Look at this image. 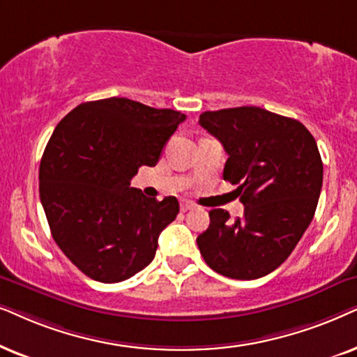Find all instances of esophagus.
<instances>
[{"mask_svg":"<svg viewBox=\"0 0 357 357\" xmlns=\"http://www.w3.org/2000/svg\"><path fill=\"white\" fill-rule=\"evenodd\" d=\"M179 206H181V211H183V212L191 211V208H194V204L189 202V201H184V199H183L181 202H179Z\"/></svg>","mask_w":357,"mask_h":357,"instance_id":"esophagus-1","label":"esophagus"}]
</instances>
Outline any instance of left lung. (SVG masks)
<instances>
[{
	"label": "left lung",
	"instance_id": "obj_1",
	"mask_svg": "<svg viewBox=\"0 0 357 357\" xmlns=\"http://www.w3.org/2000/svg\"><path fill=\"white\" fill-rule=\"evenodd\" d=\"M199 123L225 149L223 179L238 186L245 206L235 222L223 208L208 212L199 250L225 278H263L289 258L315 215L323 183L317 142L296 119L256 106L206 111Z\"/></svg>",
	"mask_w": 357,
	"mask_h": 357
}]
</instances>
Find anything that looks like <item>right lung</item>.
<instances>
[{
  "label": "right lung",
  "instance_id": "obj_1",
  "mask_svg": "<svg viewBox=\"0 0 357 357\" xmlns=\"http://www.w3.org/2000/svg\"><path fill=\"white\" fill-rule=\"evenodd\" d=\"M186 116L127 98L83 102L59 122L39 168V194L52 236L88 278L121 282L155 258L178 199L130 188L140 166H155Z\"/></svg>",
  "mask_w": 357,
  "mask_h": 357
}]
</instances>
